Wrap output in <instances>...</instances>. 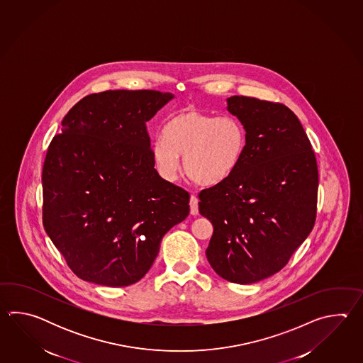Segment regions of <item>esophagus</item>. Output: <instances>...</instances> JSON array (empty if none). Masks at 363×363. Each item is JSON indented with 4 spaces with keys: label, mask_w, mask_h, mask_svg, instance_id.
Here are the masks:
<instances>
[{
    "label": "esophagus",
    "mask_w": 363,
    "mask_h": 363,
    "mask_svg": "<svg viewBox=\"0 0 363 363\" xmlns=\"http://www.w3.org/2000/svg\"><path fill=\"white\" fill-rule=\"evenodd\" d=\"M189 206H191V214L196 216L199 214V199L192 194L191 196V201H189Z\"/></svg>",
    "instance_id": "obj_1"
}]
</instances>
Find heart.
<instances>
[{"label":"heart","instance_id":"1","mask_svg":"<svg viewBox=\"0 0 363 363\" xmlns=\"http://www.w3.org/2000/svg\"><path fill=\"white\" fill-rule=\"evenodd\" d=\"M247 150V131L236 116H214L184 108L163 125L152 155L163 178H177L179 157L185 174L201 185H216L239 169Z\"/></svg>","mask_w":363,"mask_h":363}]
</instances>
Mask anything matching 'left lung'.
<instances>
[{"instance_id":"left-lung-1","label":"left lung","mask_w":363,"mask_h":363,"mask_svg":"<svg viewBox=\"0 0 363 363\" xmlns=\"http://www.w3.org/2000/svg\"><path fill=\"white\" fill-rule=\"evenodd\" d=\"M247 131L239 169L201 191L200 213L213 223L206 249L220 278L250 284L286 266L315 223L318 164L291 108L247 96L227 99Z\"/></svg>"}]
</instances>
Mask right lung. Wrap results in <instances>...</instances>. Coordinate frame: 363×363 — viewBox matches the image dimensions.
Masks as SVG:
<instances>
[{
	"label": "right lung",
	"instance_id": "obj_1",
	"mask_svg": "<svg viewBox=\"0 0 363 363\" xmlns=\"http://www.w3.org/2000/svg\"><path fill=\"white\" fill-rule=\"evenodd\" d=\"M174 96L105 91L62 121L43 166V224L77 278L125 286L147 274L189 193L158 175L147 122Z\"/></svg>",
	"mask_w": 363,
	"mask_h": 363
}]
</instances>
